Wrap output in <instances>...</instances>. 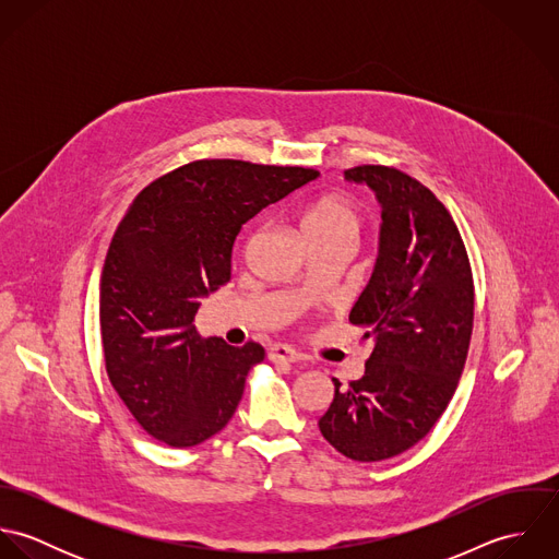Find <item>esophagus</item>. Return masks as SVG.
I'll return each instance as SVG.
<instances>
[{
	"mask_svg": "<svg viewBox=\"0 0 559 559\" xmlns=\"http://www.w3.org/2000/svg\"><path fill=\"white\" fill-rule=\"evenodd\" d=\"M269 359L273 364H297V361H301V355L297 350H293L290 346L275 344L269 348Z\"/></svg>",
	"mask_w": 559,
	"mask_h": 559,
	"instance_id": "1",
	"label": "esophagus"
}]
</instances>
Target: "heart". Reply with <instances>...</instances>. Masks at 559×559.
Listing matches in <instances>:
<instances>
[{
  "mask_svg": "<svg viewBox=\"0 0 559 559\" xmlns=\"http://www.w3.org/2000/svg\"><path fill=\"white\" fill-rule=\"evenodd\" d=\"M304 228L312 240H348L355 245L361 230V213L344 195H322L306 211Z\"/></svg>",
  "mask_w": 559,
  "mask_h": 559,
  "instance_id": "heart-1",
  "label": "heart"
}]
</instances>
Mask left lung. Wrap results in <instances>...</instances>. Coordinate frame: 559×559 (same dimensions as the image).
I'll list each match as a JSON object with an SVG mask.
<instances>
[{
    "instance_id": "1",
    "label": "left lung",
    "mask_w": 559,
    "mask_h": 559,
    "mask_svg": "<svg viewBox=\"0 0 559 559\" xmlns=\"http://www.w3.org/2000/svg\"><path fill=\"white\" fill-rule=\"evenodd\" d=\"M346 180L381 204L379 258L348 320L374 348L366 374L319 419L346 459L377 463L421 441L456 392L474 331V275L463 237L437 195L388 165H357Z\"/></svg>"
}]
</instances>
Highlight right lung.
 Masks as SVG:
<instances>
[{
	"label": "right lung",
	"mask_w": 559,
	"mask_h": 559,
	"mask_svg": "<svg viewBox=\"0 0 559 559\" xmlns=\"http://www.w3.org/2000/svg\"><path fill=\"white\" fill-rule=\"evenodd\" d=\"M317 176L312 167L193 160L129 206L100 275V340L114 390L160 443L198 445L235 415L264 348L204 340L195 314L230 282L242 224Z\"/></svg>",
	"instance_id": "obj_1"
}]
</instances>
